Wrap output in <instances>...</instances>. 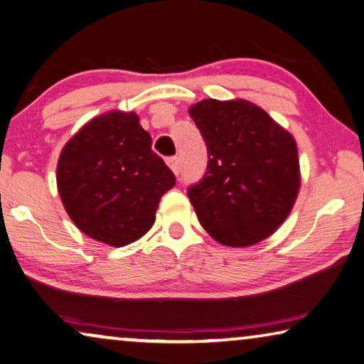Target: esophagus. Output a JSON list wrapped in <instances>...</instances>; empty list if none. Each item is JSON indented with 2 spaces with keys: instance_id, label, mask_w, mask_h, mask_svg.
<instances>
[{
  "instance_id": "esophagus-1",
  "label": "esophagus",
  "mask_w": 364,
  "mask_h": 364,
  "mask_svg": "<svg viewBox=\"0 0 364 364\" xmlns=\"http://www.w3.org/2000/svg\"><path fill=\"white\" fill-rule=\"evenodd\" d=\"M166 165L171 168V171L178 175L180 173V159L178 156H170V159H166Z\"/></svg>"
}]
</instances>
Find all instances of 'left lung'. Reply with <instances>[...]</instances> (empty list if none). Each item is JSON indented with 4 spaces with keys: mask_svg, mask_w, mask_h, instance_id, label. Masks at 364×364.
<instances>
[{
    "mask_svg": "<svg viewBox=\"0 0 364 364\" xmlns=\"http://www.w3.org/2000/svg\"><path fill=\"white\" fill-rule=\"evenodd\" d=\"M205 145L208 171L188 189L200 225L227 247L264 240L283 224L301 186L297 145L267 111L245 100L189 107Z\"/></svg>",
    "mask_w": 364,
    "mask_h": 364,
    "instance_id": "1",
    "label": "left lung"
}]
</instances>
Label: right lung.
<instances>
[{
  "instance_id": "add662e5",
  "label": "right lung",
  "mask_w": 364,
  "mask_h": 364,
  "mask_svg": "<svg viewBox=\"0 0 364 364\" xmlns=\"http://www.w3.org/2000/svg\"><path fill=\"white\" fill-rule=\"evenodd\" d=\"M175 181L134 112L91 119L65 144L57 165L58 194L70 219L111 247L147 234L161 196Z\"/></svg>"
}]
</instances>
